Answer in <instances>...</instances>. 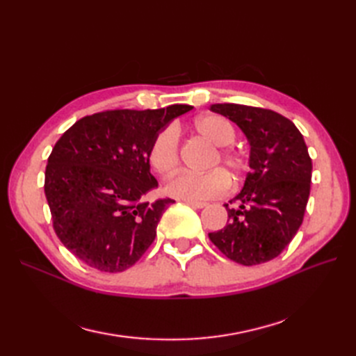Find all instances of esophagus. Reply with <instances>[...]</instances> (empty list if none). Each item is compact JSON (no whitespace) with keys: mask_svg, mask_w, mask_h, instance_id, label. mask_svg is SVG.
<instances>
[{"mask_svg":"<svg viewBox=\"0 0 356 356\" xmlns=\"http://www.w3.org/2000/svg\"><path fill=\"white\" fill-rule=\"evenodd\" d=\"M186 203L188 204V207H191V208H196V209H202V208H204V207H207V203H204V202H195V200H186Z\"/></svg>","mask_w":356,"mask_h":356,"instance_id":"1","label":"esophagus"}]
</instances>
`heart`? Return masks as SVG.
I'll return each instance as SVG.
<instances>
[{
	"label": "heart",
	"mask_w": 356,
	"mask_h": 356,
	"mask_svg": "<svg viewBox=\"0 0 356 356\" xmlns=\"http://www.w3.org/2000/svg\"><path fill=\"white\" fill-rule=\"evenodd\" d=\"M195 131L212 145L217 147L209 161V168L222 165L236 178L246 169V161L229 147L236 138L234 129L227 118L217 114H207L196 118ZM148 161L161 177L174 175L179 166V138L174 126H168L153 138L148 148ZM230 179L221 169H213L207 174H181L168 182L166 193L177 199L208 200L224 195L229 190Z\"/></svg>",
	"instance_id": "1"
}]
</instances>
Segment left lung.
Here are the masks:
<instances>
[{
    "instance_id": "1",
    "label": "left lung",
    "mask_w": 356,
    "mask_h": 356,
    "mask_svg": "<svg viewBox=\"0 0 356 356\" xmlns=\"http://www.w3.org/2000/svg\"><path fill=\"white\" fill-rule=\"evenodd\" d=\"M239 126L250 144V168L241 193L225 203L229 220L209 233L211 242L230 260L255 266L273 260L303 222L310 193L312 160L303 135L286 117L239 104H213Z\"/></svg>"
}]
</instances>
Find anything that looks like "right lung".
<instances>
[{
    "instance_id": "1",
    "label": "right lung",
    "mask_w": 356,
    "mask_h": 356,
    "mask_svg": "<svg viewBox=\"0 0 356 356\" xmlns=\"http://www.w3.org/2000/svg\"><path fill=\"white\" fill-rule=\"evenodd\" d=\"M191 108L96 113L60 136L47 160L44 193L53 229L79 260L117 273L145 254L161 215L175 202L144 200L157 187L148 148L161 129Z\"/></svg>"
}]
</instances>
